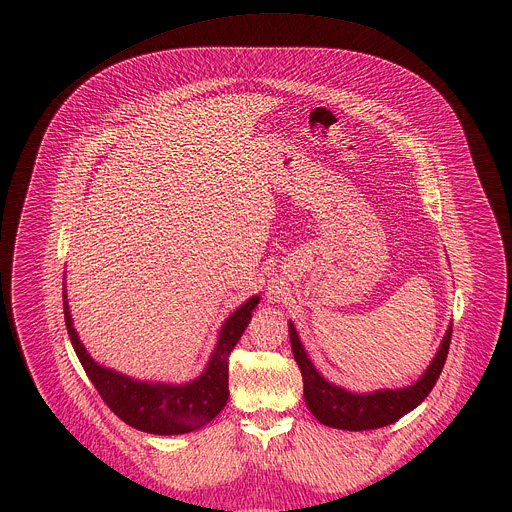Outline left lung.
I'll use <instances>...</instances> for the list:
<instances>
[{"label":"left lung","instance_id":"1","mask_svg":"<svg viewBox=\"0 0 512 512\" xmlns=\"http://www.w3.org/2000/svg\"><path fill=\"white\" fill-rule=\"evenodd\" d=\"M290 341H292L293 359L299 365L303 378V396L311 414L325 426L349 432L376 430L388 424H394L404 414L420 406L432 388L438 382L439 374L445 365L449 343H451V325L439 345L434 361L428 370L412 386L404 388H384L368 394H355L337 384L327 382L309 361L303 345L299 343L297 331L290 321Z\"/></svg>","mask_w":512,"mask_h":512}]
</instances>
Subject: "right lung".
I'll use <instances>...</instances> for the list:
<instances>
[{
  "label": "right lung",
  "instance_id": "add662e5",
  "mask_svg": "<svg viewBox=\"0 0 512 512\" xmlns=\"http://www.w3.org/2000/svg\"><path fill=\"white\" fill-rule=\"evenodd\" d=\"M65 299V323L74 353L86 376L106 402V406L128 426L155 436H177L203 428L228 400V357L250 323L252 309L260 297L254 295L242 303L222 325L219 343L201 376L187 384L142 382L112 368L98 365L82 347L73 327V317Z\"/></svg>",
  "mask_w": 512,
  "mask_h": 512
}]
</instances>
